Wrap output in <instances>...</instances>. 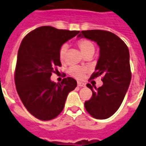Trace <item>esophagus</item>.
Instances as JSON below:
<instances>
[{"label":"esophagus","mask_w":146,"mask_h":146,"mask_svg":"<svg viewBox=\"0 0 146 146\" xmlns=\"http://www.w3.org/2000/svg\"><path fill=\"white\" fill-rule=\"evenodd\" d=\"M77 86H79V87H85L86 85L83 83V82H81V81H77Z\"/></svg>","instance_id":"34e87169"}]
</instances>
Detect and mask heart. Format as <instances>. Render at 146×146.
I'll return each instance as SVG.
<instances>
[{"mask_svg": "<svg viewBox=\"0 0 146 146\" xmlns=\"http://www.w3.org/2000/svg\"><path fill=\"white\" fill-rule=\"evenodd\" d=\"M77 46L81 49V52L86 56L89 54H94L95 51V45L94 42L88 39H80L77 40ZM68 48V45L66 44H62L59 49V59L61 63H63L65 60V53ZM68 73L72 77L77 79H82L87 73V69L81 66H72L68 70Z\"/></svg>", "mask_w": 146, "mask_h": 146, "instance_id": "heart-1", "label": "heart"}]
</instances>
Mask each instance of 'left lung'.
<instances>
[{
  "mask_svg": "<svg viewBox=\"0 0 146 146\" xmlns=\"http://www.w3.org/2000/svg\"><path fill=\"white\" fill-rule=\"evenodd\" d=\"M78 37L94 40L100 47V56L90 79L102 76L103 85L94 90L87 84L93 95L85 102L86 110L94 118H109L121 106L130 84L129 48L116 34L106 30H84Z\"/></svg>",
  "mask_w": 146,
  "mask_h": 146,
  "instance_id": "obj_1",
  "label": "left lung"
}]
</instances>
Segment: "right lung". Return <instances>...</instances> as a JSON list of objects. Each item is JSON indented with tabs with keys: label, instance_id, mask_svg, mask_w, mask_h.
<instances>
[{
	"label": "right lung",
	"instance_id": "right-lung-1",
	"mask_svg": "<svg viewBox=\"0 0 146 146\" xmlns=\"http://www.w3.org/2000/svg\"><path fill=\"white\" fill-rule=\"evenodd\" d=\"M79 31L41 26L22 40L15 69V84L19 97L27 110L36 118L49 121L65 107L67 96L77 87V81L65 77L60 83L50 80L61 66L60 46Z\"/></svg>",
	"mask_w": 146,
	"mask_h": 146
}]
</instances>
